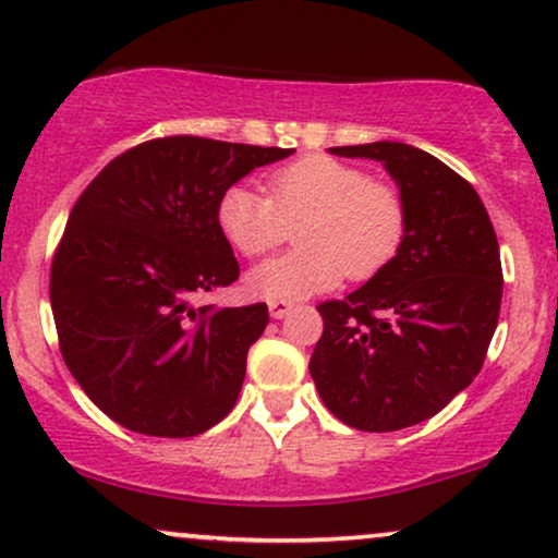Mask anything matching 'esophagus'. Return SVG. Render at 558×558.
<instances>
[{
  "label": "esophagus",
  "instance_id": "34e87169",
  "mask_svg": "<svg viewBox=\"0 0 558 558\" xmlns=\"http://www.w3.org/2000/svg\"><path fill=\"white\" fill-rule=\"evenodd\" d=\"M290 311H292V302H287V300H271V302H268V313H271V318L281 320Z\"/></svg>",
  "mask_w": 558,
  "mask_h": 558
}]
</instances>
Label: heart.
I'll list each match as a JSON object with an SVG mask.
<instances>
[{
  "label": "heart",
  "mask_w": 558,
  "mask_h": 558,
  "mask_svg": "<svg viewBox=\"0 0 558 558\" xmlns=\"http://www.w3.org/2000/svg\"><path fill=\"white\" fill-rule=\"evenodd\" d=\"M264 191L232 185L217 204L219 230L245 258L266 256L298 227L300 247L247 271L251 298L300 300L333 290L343 277L373 279L401 253L409 232L401 191L336 157L281 165L264 178Z\"/></svg>",
  "instance_id": "b5f03b06"
}]
</instances>
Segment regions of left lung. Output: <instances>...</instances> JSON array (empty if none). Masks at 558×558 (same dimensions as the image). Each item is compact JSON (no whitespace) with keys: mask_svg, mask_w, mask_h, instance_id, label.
I'll return each mask as SVG.
<instances>
[{"mask_svg":"<svg viewBox=\"0 0 558 558\" xmlns=\"http://www.w3.org/2000/svg\"><path fill=\"white\" fill-rule=\"evenodd\" d=\"M331 153L385 162L409 232L367 284L320 302L311 375L343 424L396 432L442 411L484 367L505 284L497 232L476 189L424 149L373 142Z\"/></svg>","mask_w":558,"mask_h":558,"instance_id":"left-lung-1","label":"left lung"}]
</instances>
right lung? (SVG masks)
<instances>
[{"instance_id": "right-lung-1", "label": "right lung", "mask_w": 558, "mask_h": 558, "mask_svg": "<svg viewBox=\"0 0 558 558\" xmlns=\"http://www.w3.org/2000/svg\"><path fill=\"white\" fill-rule=\"evenodd\" d=\"M292 153L160 136L113 157L82 191L48 294L69 373L113 422L194 437L230 414L268 307H196L194 298L240 277L217 225L219 198Z\"/></svg>"}]
</instances>
